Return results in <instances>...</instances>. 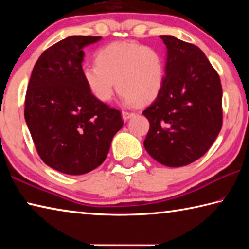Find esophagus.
Instances as JSON below:
<instances>
[{
    "label": "esophagus",
    "instance_id": "1",
    "mask_svg": "<svg viewBox=\"0 0 249 249\" xmlns=\"http://www.w3.org/2000/svg\"><path fill=\"white\" fill-rule=\"evenodd\" d=\"M134 115H135V113H133V112H127V111L122 112V117H123L124 121L129 120L130 117H133Z\"/></svg>",
    "mask_w": 249,
    "mask_h": 249
}]
</instances>
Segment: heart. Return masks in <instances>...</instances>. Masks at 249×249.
I'll return each mask as SVG.
<instances>
[{
	"label": "heart",
	"mask_w": 249,
	"mask_h": 249,
	"mask_svg": "<svg viewBox=\"0 0 249 249\" xmlns=\"http://www.w3.org/2000/svg\"><path fill=\"white\" fill-rule=\"evenodd\" d=\"M84 82L96 99L107 102L117 91L126 103L147 104L165 81V60L157 49L134 41H115L101 48L96 64L82 68Z\"/></svg>",
	"instance_id": "obj_1"
}]
</instances>
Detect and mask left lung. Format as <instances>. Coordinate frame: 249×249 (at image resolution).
Instances as JSON below:
<instances>
[{
  "instance_id": "obj_1",
  "label": "left lung",
  "mask_w": 249,
  "mask_h": 249,
  "mask_svg": "<svg viewBox=\"0 0 249 249\" xmlns=\"http://www.w3.org/2000/svg\"><path fill=\"white\" fill-rule=\"evenodd\" d=\"M160 38L167 47L165 81L142 112L150 124L144 146L162 165L182 167L202 157L222 128L221 80L196 45Z\"/></svg>"
}]
</instances>
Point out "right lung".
Instances as JSON below:
<instances>
[{"label": "right lung", "mask_w": 249, "mask_h": 249, "mask_svg": "<svg viewBox=\"0 0 249 249\" xmlns=\"http://www.w3.org/2000/svg\"><path fill=\"white\" fill-rule=\"evenodd\" d=\"M100 36H70L40 54L25 98V121L40 158L53 169L83 175L108 154L123 126L121 112L91 93L82 75L83 47Z\"/></svg>", "instance_id": "obj_1"}]
</instances>
